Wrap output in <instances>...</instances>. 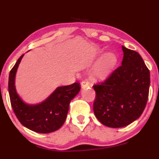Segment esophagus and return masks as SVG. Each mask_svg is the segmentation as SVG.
<instances>
[{
    "instance_id": "34e87169",
    "label": "esophagus",
    "mask_w": 159,
    "mask_h": 159,
    "mask_svg": "<svg viewBox=\"0 0 159 159\" xmlns=\"http://www.w3.org/2000/svg\"><path fill=\"white\" fill-rule=\"evenodd\" d=\"M81 88H83V89H84V88H87L89 86V82L87 81H83L81 83Z\"/></svg>"
}]
</instances>
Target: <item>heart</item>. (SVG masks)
<instances>
[{"instance_id": "b5f03b06", "label": "heart", "mask_w": 159, "mask_h": 159, "mask_svg": "<svg viewBox=\"0 0 159 159\" xmlns=\"http://www.w3.org/2000/svg\"><path fill=\"white\" fill-rule=\"evenodd\" d=\"M117 64V57L113 53L105 55L95 66L93 76L97 79H103L107 77L113 70Z\"/></svg>"}]
</instances>
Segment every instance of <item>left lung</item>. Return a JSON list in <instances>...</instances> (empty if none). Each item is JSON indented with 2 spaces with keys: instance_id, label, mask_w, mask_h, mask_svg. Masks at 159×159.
<instances>
[{
  "instance_id": "1",
  "label": "left lung",
  "mask_w": 159,
  "mask_h": 159,
  "mask_svg": "<svg viewBox=\"0 0 159 159\" xmlns=\"http://www.w3.org/2000/svg\"><path fill=\"white\" fill-rule=\"evenodd\" d=\"M121 65L104 81L93 85V110L98 121L109 127L119 128L138 119L146 107L150 77L141 55L122 46Z\"/></svg>"
}]
</instances>
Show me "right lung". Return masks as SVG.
Masks as SVG:
<instances>
[{"instance_id":"1","label":"right lung","mask_w":159,"mask_h":159,"mask_svg":"<svg viewBox=\"0 0 159 159\" xmlns=\"http://www.w3.org/2000/svg\"><path fill=\"white\" fill-rule=\"evenodd\" d=\"M24 56L22 55L9 76V94L15 116L25 127L38 133H49L62 127L70 107V103L81 89L80 83L58 87L43 102L37 105H28L23 102L17 94L15 78L17 69Z\"/></svg>"}]
</instances>
